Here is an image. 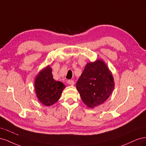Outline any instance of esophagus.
<instances>
[{
  "label": "esophagus",
  "instance_id": "obj_1",
  "mask_svg": "<svg viewBox=\"0 0 146 146\" xmlns=\"http://www.w3.org/2000/svg\"><path fill=\"white\" fill-rule=\"evenodd\" d=\"M67 83H68V84H69V85H73L74 84V82L72 80H68Z\"/></svg>",
  "mask_w": 146,
  "mask_h": 146
}]
</instances>
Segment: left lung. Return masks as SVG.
I'll return each mask as SVG.
<instances>
[{
	"label": "left lung",
	"mask_w": 146,
	"mask_h": 146,
	"mask_svg": "<svg viewBox=\"0 0 146 146\" xmlns=\"http://www.w3.org/2000/svg\"><path fill=\"white\" fill-rule=\"evenodd\" d=\"M83 102L94 108L104 104L114 88L111 72L102 60L88 63L76 83Z\"/></svg>",
	"instance_id": "obj_1"
}]
</instances>
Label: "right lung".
<instances>
[{
    "instance_id": "right-lung-1",
    "label": "right lung",
    "mask_w": 146,
    "mask_h": 146,
    "mask_svg": "<svg viewBox=\"0 0 146 146\" xmlns=\"http://www.w3.org/2000/svg\"><path fill=\"white\" fill-rule=\"evenodd\" d=\"M52 72V68L48 65L38 73L35 79L37 98L42 104L47 107L59 100L66 87L62 82L54 80Z\"/></svg>"
}]
</instances>
